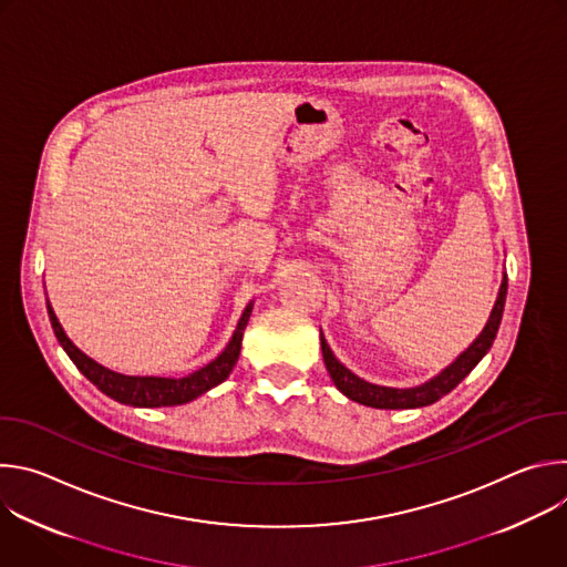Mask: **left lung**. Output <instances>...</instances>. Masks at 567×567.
Segmentation results:
<instances>
[{
  "label": "left lung",
  "instance_id": "8db88e82",
  "mask_svg": "<svg viewBox=\"0 0 567 567\" xmlns=\"http://www.w3.org/2000/svg\"><path fill=\"white\" fill-rule=\"evenodd\" d=\"M505 298H507V274H503V282L498 289V298L494 302V309L489 313L487 326L482 328L477 339L453 361L449 363L437 377L429 379L422 385L415 388H390V385H377L370 383L361 377H357L352 370H348L330 350L326 337L320 332V350H322V361H326V368L334 381V385L352 401L363 403V406L370 409H383V411H403V409H422L431 406L437 399L449 394L480 361L487 354L494 346V339L498 334L501 320H503V309H505Z\"/></svg>",
  "mask_w": 567,
  "mask_h": 567
}]
</instances>
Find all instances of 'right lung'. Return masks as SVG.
Listing matches in <instances>:
<instances>
[{
	"label": "right lung",
	"instance_id": "obj_1",
	"mask_svg": "<svg viewBox=\"0 0 567 567\" xmlns=\"http://www.w3.org/2000/svg\"><path fill=\"white\" fill-rule=\"evenodd\" d=\"M47 309H49L51 328H53L55 339L60 341L62 350L69 354L73 365L83 372L103 394H107L110 399H114L118 403H125V406L161 409V406H182V403H188V401L197 399L199 394L208 392L210 388L219 385L230 374V370L237 363L239 350H241V337H245L247 322L254 311V302H249L247 309L241 311V316L237 320V328H235L228 346L224 348V352L217 354L204 368H199L186 377H179V379L177 377L121 374V372H114V370L101 365L99 361L87 357L83 350L75 348L73 341L64 334L49 300H47Z\"/></svg>",
	"mask_w": 567,
	"mask_h": 567
}]
</instances>
